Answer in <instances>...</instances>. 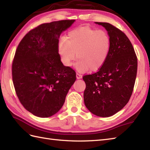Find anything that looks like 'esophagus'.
<instances>
[{
    "mask_svg": "<svg viewBox=\"0 0 150 150\" xmlns=\"http://www.w3.org/2000/svg\"><path fill=\"white\" fill-rule=\"evenodd\" d=\"M76 77H77V79H80L82 77V75L81 74H79V73H77V74H76Z\"/></svg>",
    "mask_w": 150,
    "mask_h": 150,
    "instance_id": "34e87169",
    "label": "esophagus"
}]
</instances>
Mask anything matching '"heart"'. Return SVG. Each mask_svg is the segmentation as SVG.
I'll list each match as a JSON object with an SVG mask.
<instances>
[{"label": "heart", "mask_w": 150, "mask_h": 150, "mask_svg": "<svg viewBox=\"0 0 150 150\" xmlns=\"http://www.w3.org/2000/svg\"><path fill=\"white\" fill-rule=\"evenodd\" d=\"M111 46V38L106 31L86 26L70 31L66 38H61L57 52L67 67L71 66L77 57L76 68L78 71L84 72L88 69L97 71L106 62Z\"/></svg>", "instance_id": "obj_1"}]
</instances>
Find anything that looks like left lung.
I'll return each mask as SVG.
<instances>
[{"label": "left lung", "mask_w": 150, "mask_h": 150, "mask_svg": "<svg viewBox=\"0 0 150 150\" xmlns=\"http://www.w3.org/2000/svg\"><path fill=\"white\" fill-rule=\"evenodd\" d=\"M110 36V55L98 71L84 75V100L88 110L98 117L115 114L128 103L134 88L137 57L126 34L108 22H97Z\"/></svg>", "instance_id": "left-lung-1"}]
</instances>
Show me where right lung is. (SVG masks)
I'll return each mask as SVG.
<instances>
[{"instance_id": "add662e5", "label": "right lung", "mask_w": 150, "mask_h": 150, "mask_svg": "<svg viewBox=\"0 0 150 150\" xmlns=\"http://www.w3.org/2000/svg\"><path fill=\"white\" fill-rule=\"evenodd\" d=\"M75 20L44 23L30 30L16 50L12 79L24 108L39 117L58 112L76 80V73L64 66L57 52L60 35Z\"/></svg>"}]
</instances>
